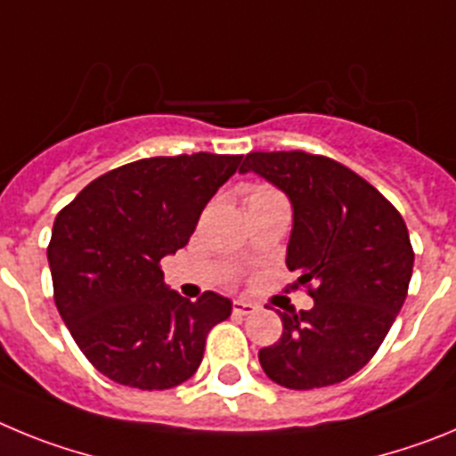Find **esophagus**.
I'll return each instance as SVG.
<instances>
[{"instance_id": "obj_1", "label": "esophagus", "mask_w": 456, "mask_h": 456, "mask_svg": "<svg viewBox=\"0 0 456 456\" xmlns=\"http://www.w3.org/2000/svg\"><path fill=\"white\" fill-rule=\"evenodd\" d=\"M256 310L257 305L251 304V301H244V299L232 301V313H235V315H253Z\"/></svg>"}]
</instances>
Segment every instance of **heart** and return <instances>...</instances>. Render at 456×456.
<instances>
[{"label": "heart", "instance_id": "heart-1", "mask_svg": "<svg viewBox=\"0 0 456 456\" xmlns=\"http://www.w3.org/2000/svg\"><path fill=\"white\" fill-rule=\"evenodd\" d=\"M269 196H278V191H273L272 187H265V184H256V187L248 189V193H247V203H248V200L269 199Z\"/></svg>", "mask_w": 456, "mask_h": 456}]
</instances>
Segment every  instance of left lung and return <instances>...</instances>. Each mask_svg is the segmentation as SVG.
Instances as JSON below:
<instances>
[{
  "mask_svg": "<svg viewBox=\"0 0 456 456\" xmlns=\"http://www.w3.org/2000/svg\"><path fill=\"white\" fill-rule=\"evenodd\" d=\"M257 173L292 203L289 272L315 305L278 313L283 336L257 358L292 390L340 384L368 363L409 292L413 247L402 215L370 183L331 157L304 151L248 152Z\"/></svg>",
  "mask_w": 456,
  "mask_h": 456,
  "instance_id": "obj_1",
  "label": "left lung"
}]
</instances>
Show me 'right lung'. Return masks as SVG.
Wrapping results in <instances>:
<instances>
[{"mask_svg": "<svg viewBox=\"0 0 456 456\" xmlns=\"http://www.w3.org/2000/svg\"><path fill=\"white\" fill-rule=\"evenodd\" d=\"M241 155L151 157L104 173L56 215L47 247L54 304L93 368L120 386L167 390L193 377L231 299L189 301L164 285L162 257L191 237Z\"/></svg>", "mask_w": 456, "mask_h": 456, "instance_id": "right-lung-1", "label": "right lung"}]
</instances>
